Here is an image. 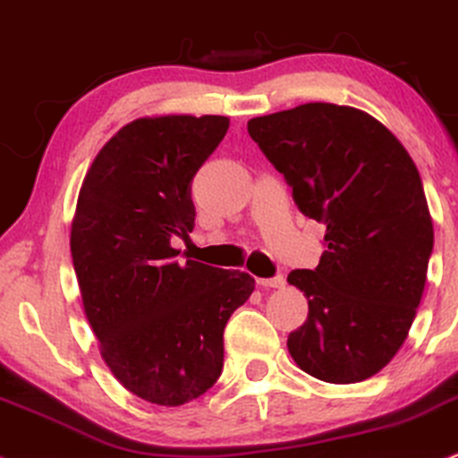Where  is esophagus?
Masks as SVG:
<instances>
[{
  "label": "esophagus",
  "mask_w": 458,
  "mask_h": 458,
  "mask_svg": "<svg viewBox=\"0 0 458 458\" xmlns=\"http://www.w3.org/2000/svg\"><path fill=\"white\" fill-rule=\"evenodd\" d=\"M257 284H259V287H266V289H281V287H284V278L281 276V274H276V276H272V278H257Z\"/></svg>",
  "instance_id": "obj_1"
}]
</instances>
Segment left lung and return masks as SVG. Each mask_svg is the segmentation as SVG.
Masks as SVG:
<instances>
[{
	"mask_svg": "<svg viewBox=\"0 0 458 458\" xmlns=\"http://www.w3.org/2000/svg\"><path fill=\"white\" fill-rule=\"evenodd\" d=\"M249 134L292 186L300 212L326 225L319 266L287 278L309 298L289 353L330 384L379 373L407 338L433 252L411 156L369 113L330 102L255 117Z\"/></svg>",
	"mask_w": 458,
	"mask_h": 458,
	"instance_id": "8db88e82",
	"label": "left lung"
}]
</instances>
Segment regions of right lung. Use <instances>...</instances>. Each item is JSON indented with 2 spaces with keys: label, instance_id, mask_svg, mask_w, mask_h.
Here are the masks:
<instances>
[{
  "label": "right lung",
  "instance_id": "1",
  "mask_svg": "<svg viewBox=\"0 0 458 458\" xmlns=\"http://www.w3.org/2000/svg\"><path fill=\"white\" fill-rule=\"evenodd\" d=\"M223 115L141 117L91 163L70 235L85 315L117 381L184 405L223 373L225 326L255 278L175 259L195 227L191 186L227 134Z\"/></svg>",
  "mask_w": 458,
  "mask_h": 458
}]
</instances>
